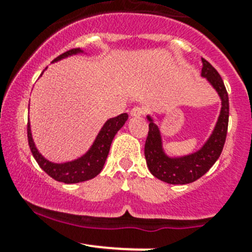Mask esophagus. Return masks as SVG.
<instances>
[{"mask_svg": "<svg viewBox=\"0 0 252 252\" xmlns=\"http://www.w3.org/2000/svg\"><path fill=\"white\" fill-rule=\"evenodd\" d=\"M144 113H145L144 108L140 107V106H135V107L131 108V111H130V116H133V117H141V116H144Z\"/></svg>", "mask_w": 252, "mask_h": 252, "instance_id": "obj_1", "label": "esophagus"}]
</instances>
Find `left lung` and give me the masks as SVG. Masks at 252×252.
I'll list each match as a JSON object with an SVG mask.
<instances>
[{
  "label": "left lung",
  "instance_id": "1",
  "mask_svg": "<svg viewBox=\"0 0 252 252\" xmlns=\"http://www.w3.org/2000/svg\"><path fill=\"white\" fill-rule=\"evenodd\" d=\"M201 75L208 79L222 100L220 118L212 135L210 136L204 147L189 156L169 158L162 151L161 134L158 128L152 122L151 117H147L150 121L149 133L145 142V158H146L147 167L152 175L168 184H189L201 178L220 158L227 138L228 121H229V98H228L227 89L220 73L213 68V65L205 58H201Z\"/></svg>",
  "mask_w": 252,
  "mask_h": 252
}]
</instances>
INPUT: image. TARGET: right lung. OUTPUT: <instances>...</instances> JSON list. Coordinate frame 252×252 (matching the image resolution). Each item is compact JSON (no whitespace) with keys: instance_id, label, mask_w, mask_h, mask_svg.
Returning <instances> with one entry per match:
<instances>
[{"instance_id":"right-lung-1","label":"right lung","mask_w":252,"mask_h":252,"mask_svg":"<svg viewBox=\"0 0 252 252\" xmlns=\"http://www.w3.org/2000/svg\"><path fill=\"white\" fill-rule=\"evenodd\" d=\"M79 52H81L80 48H72V50L56 57L53 62ZM126 119H128V114L126 113H122L119 116L114 117V118L108 119L105 126H102L100 133H98L97 138H96L93 147L89 150L88 154L84 155L81 158L75 159L73 162H68V163H51L39 154V151L35 147L34 141H32L29 123H28V142H29V147L32 150L34 158L36 159L41 169H44V172H46L51 178H53L57 182L67 183V184L85 182V180L95 178L102 171L103 164H105L108 152H110L112 140H113L117 131L124 126Z\"/></svg>"}]
</instances>
